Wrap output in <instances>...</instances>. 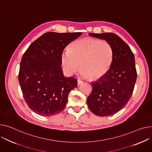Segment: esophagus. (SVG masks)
Instances as JSON below:
<instances>
[{"instance_id":"34e87169","label":"esophagus","mask_w":152,"mask_h":152,"mask_svg":"<svg viewBox=\"0 0 152 152\" xmlns=\"http://www.w3.org/2000/svg\"><path fill=\"white\" fill-rule=\"evenodd\" d=\"M83 84V81H81V80H77V86H80V85Z\"/></svg>"}]
</instances>
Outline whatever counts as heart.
Masks as SVG:
<instances>
[{"mask_svg": "<svg viewBox=\"0 0 152 152\" xmlns=\"http://www.w3.org/2000/svg\"><path fill=\"white\" fill-rule=\"evenodd\" d=\"M114 56V49L109 43L84 38L71 43L68 51L62 53L60 62L66 75H73L79 66L83 77L96 80L107 73L112 66Z\"/></svg>", "mask_w": 152, "mask_h": 152, "instance_id": "1", "label": "heart"}]
</instances>
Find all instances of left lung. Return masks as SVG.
I'll use <instances>...</instances> for the list:
<instances>
[{
	"instance_id": "1",
	"label": "left lung",
	"mask_w": 152,
	"mask_h": 152,
	"mask_svg": "<svg viewBox=\"0 0 152 152\" xmlns=\"http://www.w3.org/2000/svg\"><path fill=\"white\" fill-rule=\"evenodd\" d=\"M89 35L112 45L114 60L107 73L95 83L87 99L91 112L100 116L113 115L123 109L133 94L137 78L134 56L129 46L114 33Z\"/></svg>"
}]
</instances>
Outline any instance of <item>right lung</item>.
<instances>
[{"label":"right lung","mask_w":152,"mask_h":152,"mask_svg":"<svg viewBox=\"0 0 152 152\" xmlns=\"http://www.w3.org/2000/svg\"><path fill=\"white\" fill-rule=\"evenodd\" d=\"M81 32H49L29 46L20 63L19 83L29 108L36 114L49 117L64 109L70 91L77 79L64 76L60 57L65 47Z\"/></svg>","instance_id":"1"}]
</instances>
